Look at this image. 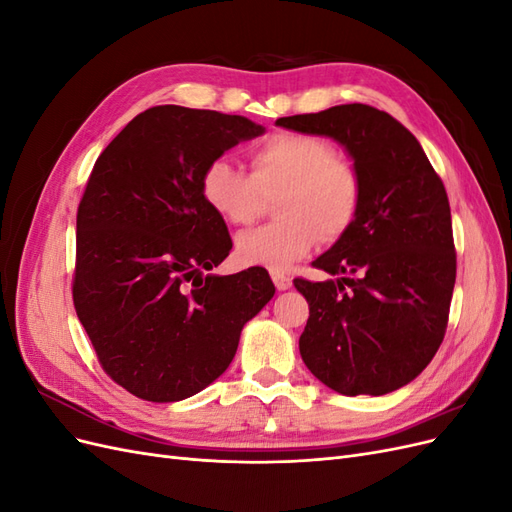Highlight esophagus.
<instances>
[{
    "label": "esophagus",
    "mask_w": 512,
    "mask_h": 512,
    "mask_svg": "<svg viewBox=\"0 0 512 512\" xmlns=\"http://www.w3.org/2000/svg\"><path fill=\"white\" fill-rule=\"evenodd\" d=\"M271 280H273L277 290H288L292 286L290 275L286 271H282V269H271Z\"/></svg>",
    "instance_id": "obj_1"
}]
</instances>
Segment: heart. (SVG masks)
<instances>
[{
  "instance_id": "heart-1",
  "label": "heart",
  "mask_w": 512,
  "mask_h": 512,
  "mask_svg": "<svg viewBox=\"0 0 512 512\" xmlns=\"http://www.w3.org/2000/svg\"><path fill=\"white\" fill-rule=\"evenodd\" d=\"M252 173L232 162L211 160L200 175V192L222 220L252 224L277 198L280 220L241 232L235 256L247 267L286 269L314 250L318 239L333 243L352 228L363 203V179L339 158L327 138L280 132L250 151Z\"/></svg>"
}]
</instances>
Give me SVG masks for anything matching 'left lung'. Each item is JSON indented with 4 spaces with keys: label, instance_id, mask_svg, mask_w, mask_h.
I'll return each instance as SVG.
<instances>
[{
    "label": "left lung",
    "instance_id": "obj_1",
    "mask_svg": "<svg viewBox=\"0 0 512 512\" xmlns=\"http://www.w3.org/2000/svg\"><path fill=\"white\" fill-rule=\"evenodd\" d=\"M275 123L333 138L363 179L352 228L312 262L329 280H294L309 303L303 363L348 397L397 391L446 333L457 256L444 183L414 134L374 106L339 104Z\"/></svg>",
    "mask_w": 512,
    "mask_h": 512
}]
</instances>
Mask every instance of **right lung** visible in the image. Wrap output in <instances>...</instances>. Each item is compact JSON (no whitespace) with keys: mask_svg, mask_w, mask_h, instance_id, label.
<instances>
[{"mask_svg":"<svg viewBox=\"0 0 512 512\" xmlns=\"http://www.w3.org/2000/svg\"><path fill=\"white\" fill-rule=\"evenodd\" d=\"M265 128L175 104L136 115L91 170L76 213L72 299L102 369L132 395L181 401L218 380L275 294L267 269L209 273L232 250L200 192L211 160Z\"/></svg>","mask_w":512,"mask_h":512,"instance_id":"1","label":"right lung"}]
</instances>
